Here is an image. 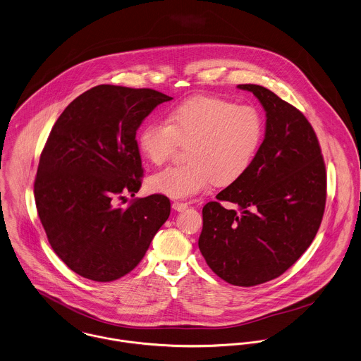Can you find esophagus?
<instances>
[{"label": "esophagus", "instance_id": "1", "mask_svg": "<svg viewBox=\"0 0 361 361\" xmlns=\"http://www.w3.org/2000/svg\"><path fill=\"white\" fill-rule=\"evenodd\" d=\"M171 208H173L174 211H177V212H183V211H185V209L188 208V205H187V204H184V202H178V201H176V202H173Z\"/></svg>", "mask_w": 361, "mask_h": 361}]
</instances>
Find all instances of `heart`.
Listing matches in <instances>:
<instances>
[{
  "instance_id": "1",
  "label": "heart",
  "mask_w": 361,
  "mask_h": 361,
  "mask_svg": "<svg viewBox=\"0 0 361 361\" xmlns=\"http://www.w3.org/2000/svg\"><path fill=\"white\" fill-rule=\"evenodd\" d=\"M264 118L255 107L212 96H194L167 113V120L146 124L138 134L141 153L164 164L180 145H190V163L167 167L147 180L152 192L188 198L212 183L230 185L252 166L264 141Z\"/></svg>"
}]
</instances>
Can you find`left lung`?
<instances>
[{"label":"left lung","instance_id":"obj_1","mask_svg":"<svg viewBox=\"0 0 361 361\" xmlns=\"http://www.w3.org/2000/svg\"><path fill=\"white\" fill-rule=\"evenodd\" d=\"M237 87L252 92L267 111L265 138L250 170L204 207L198 245L219 278L250 288L281 276L312 243L325 211L326 171L300 110L264 86Z\"/></svg>","mask_w":361,"mask_h":361}]
</instances>
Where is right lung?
<instances>
[{"label":"right lung","mask_w":361,"mask_h":361,"mask_svg":"<svg viewBox=\"0 0 361 361\" xmlns=\"http://www.w3.org/2000/svg\"><path fill=\"white\" fill-rule=\"evenodd\" d=\"M173 97L153 89L94 86L71 102L40 154L35 201L49 243L75 274L111 282L144 258L169 219L161 194L134 197L144 176L137 131L156 106Z\"/></svg>","instance_id":"1"}]
</instances>
